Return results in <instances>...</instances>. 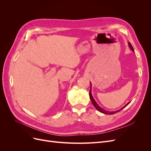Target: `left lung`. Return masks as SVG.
Wrapping results in <instances>:
<instances>
[{
	"label": "left lung",
	"mask_w": 151,
	"mask_h": 151,
	"mask_svg": "<svg viewBox=\"0 0 151 151\" xmlns=\"http://www.w3.org/2000/svg\"><path fill=\"white\" fill-rule=\"evenodd\" d=\"M128 44H129V47L130 48V49L132 50V52H134V48H133V47H132V45H131V43H130V42H128ZM90 84H91V89H90V91H89V96H90V99H91V102H92V103H93V106L96 108V109L97 110H98L99 112H101V113H103V114H106V115H113V114H115V113H118V112H119L120 110H122V109H123L125 107H126L128 104H129L131 101H130V102H129V103H127L124 106H123L121 109H118V110H116V111H107V110H106V109H103V108H102L101 106H99V104L96 102V101H95V99H94V98L93 97V96H92V92H91V87H92V84H91V83H90Z\"/></svg>",
	"instance_id": "left-lung-1"
}]
</instances>
